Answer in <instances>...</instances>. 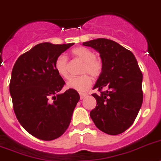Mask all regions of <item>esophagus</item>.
I'll return each mask as SVG.
<instances>
[{"mask_svg":"<svg viewBox=\"0 0 161 161\" xmlns=\"http://www.w3.org/2000/svg\"><path fill=\"white\" fill-rule=\"evenodd\" d=\"M79 95H80V98H81V99H83V98H84V97H86V96H87V93L81 92L80 94H79Z\"/></svg>","mask_w":161,"mask_h":161,"instance_id":"1","label":"esophagus"}]
</instances>
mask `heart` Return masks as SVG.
Masks as SVG:
<instances>
[{"instance_id": "obj_1", "label": "heart", "mask_w": 161, "mask_h": 161, "mask_svg": "<svg viewBox=\"0 0 161 161\" xmlns=\"http://www.w3.org/2000/svg\"><path fill=\"white\" fill-rule=\"evenodd\" d=\"M71 54L74 58L83 61L79 73L82 75L70 78L67 83L68 87L78 92L87 91L91 87L93 78H98L101 76L103 64L100 59L96 57V54L86 47H76L72 50ZM54 69L60 78L67 79L69 78L68 60L64 56L60 55L55 59Z\"/></svg>"}]
</instances>
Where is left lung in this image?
<instances>
[{
	"instance_id": "1",
	"label": "left lung",
	"mask_w": 161,
	"mask_h": 161,
	"mask_svg": "<svg viewBox=\"0 0 161 161\" xmlns=\"http://www.w3.org/2000/svg\"><path fill=\"white\" fill-rule=\"evenodd\" d=\"M100 53L103 69L92 94L97 106L90 112L96 126L110 135L124 133L133 124L142 106V74L130 51L106 38L86 42Z\"/></svg>"
}]
</instances>
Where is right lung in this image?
<instances>
[{
    "instance_id": "obj_1",
    "label": "right lung",
    "mask_w": 161,
    "mask_h": 161,
    "mask_svg": "<svg viewBox=\"0 0 161 161\" xmlns=\"http://www.w3.org/2000/svg\"><path fill=\"white\" fill-rule=\"evenodd\" d=\"M74 43L37 44L17 59L9 83L13 108L24 129L44 141L60 137L68 129L80 97L54 69L55 59Z\"/></svg>"
}]
</instances>
